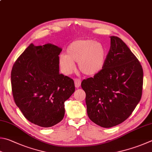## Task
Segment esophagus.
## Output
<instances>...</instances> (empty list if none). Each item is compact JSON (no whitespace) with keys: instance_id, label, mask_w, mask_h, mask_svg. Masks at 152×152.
Instances as JSON below:
<instances>
[{"instance_id":"esophagus-1","label":"esophagus","mask_w":152,"mask_h":152,"mask_svg":"<svg viewBox=\"0 0 152 152\" xmlns=\"http://www.w3.org/2000/svg\"><path fill=\"white\" fill-rule=\"evenodd\" d=\"M81 79H77V78L75 79V86L76 88H79L80 86H81Z\"/></svg>"}]
</instances>
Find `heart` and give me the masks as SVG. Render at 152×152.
I'll return each instance as SVG.
<instances>
[{
  "label": "heart",
  "instance_id": "1",
  "mask_svg": "<svg viewBox=\"0 0 152 152\" xmlns=\"http://www.w3.org/2000/svg\"><path fill=\"white\" fill-rule=\"evenodd\" d=\"M107 51L101 43L93 39H78L71 43L65 56L59 58V65L64 72L70 73L78 62L79 69L84 75L91 76L99 73L104 67Z\"/></svg>",
  "mask_w": 152,
  "mask_h": 152
}]
</instances>
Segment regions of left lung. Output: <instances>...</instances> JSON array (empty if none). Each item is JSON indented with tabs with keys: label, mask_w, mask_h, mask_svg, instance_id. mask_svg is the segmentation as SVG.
<instances>
[{
	"label": "left lung",
	"mask_w": 152,
	"mask_h": 152,
	"mask_svg": "<svg viewBox=\"0 0 152 152\" xmlns=\"http://www.w3.org/2000/svg\"><path fill=\"white\" fill-rule=\"evenodd\" d=\"M110 38L104 67L81 82L88 118L103 128L115 126L131 115L141 99L143 87L138 59L121 38Z\"/></svg>",
	"instance_id": "left-lung-1"
}]
</instances>
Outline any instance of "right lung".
<instances>
[{"label":"right lung","instance_id":"add662e5","mask_svg":"<svg viewBox=\"0 0 152 152\" xmlns=\"http://www.w3.org/2000/svg\"><path fill=\"white\" fill-rule=\"evenodd\" d=\"M61 50L51 44H31L11 71L14 102L28 121L41 127H51L62 121L64 102L75 89L73 80L59 73Z\"/></svg>","mask_w":152,"mask_h":152}]
</instances>
